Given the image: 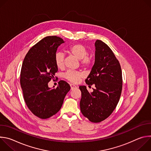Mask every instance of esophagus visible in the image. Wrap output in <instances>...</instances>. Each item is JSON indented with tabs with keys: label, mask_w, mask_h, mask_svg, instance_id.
Returning <instances> with one entry per match:
<instances>
[{
	"label": "esophagus",
	"mask_w": 151,
	"mask_h": 151,
	"mask_svg": "<svg viewBox=\"0 0 151 151\" xmlns=\"http://www.w3.org/2000/svg\"><path fill=\"white\" fill-rule=\"evenodd\" d=\"M70 87H71V90H73V89H75L77 88L76 86L73 84H70Z\"/></svg>",
	"instance_id": "obj_1"
}]
</instances>
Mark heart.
Here are the masks:
<instances>
[{"mask_svg": "<svg viewBox=\"0 0 151 151\" xmlns=\"http://www.w3.org/2000/svg\"><path fill=\"white\" fill-rule=\"evenodd\" d=\"M68 52L80 60L81 64L83 68L88 69L93 66L94 64L93 58L88 55V51L83 45L74 44L70 45ZM55 63L58 68L61 69L64 65V55L61 52H57L55 54ZM64 77L72 83H78L83 77V74L78 71L72 70H68L64 75Z\"/></svg>", "mask_w": 151, "mask_h": 151, "instance_id": "obj_1", "label": "heart"}]
</instances>
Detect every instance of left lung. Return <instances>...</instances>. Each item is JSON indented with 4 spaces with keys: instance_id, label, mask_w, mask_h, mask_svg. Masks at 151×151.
<instances>
[{
    "instance_id": "left-lung-1",
    "label": "left lung",
    "mask_w": 151,
    "mask_h": 151,
    "mask_svg": "<svg viewBox=\"0 0 151 151\" xmlns=\"http://www.w3.org/2000/svg\"><path fill=\"white\" fill-rule=\"evenodd\" d=\"M95 63L85 79L89 86L94 84L93 91L79 86L81 91L80 108L82 115L93 122H100L108 118L119 100L122 88V70L119 61L104 42H95Z\"/></svg>"
}]
</instances>
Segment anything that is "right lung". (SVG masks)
I'll list each match as a JSON object with an SVG mask.
<instances>
[{
    "mask_svg": "<svg viewBox=\"0 0 151 151\" xmlns=\"http://www.w3.org/2000/svg\"><path fill=\"white\" fill-rule=\"evenodd\" d=\"M62 43L63 40L56 36L44 37L29 50L22 64L20 84L24 101L29 110L41 119L56 114L70 90L64 81H60L55 88L48 85L58 71L54 58Z\"/></svg>",
    "mask_w": 151,
    "mask_h": 151,
    "instance_id": "1",
    "label": "right lung"
}]
</instances>
